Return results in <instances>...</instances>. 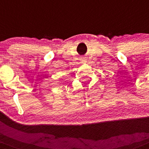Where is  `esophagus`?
Instances as JSON below:
<instances>
[{"label":"esophagus","mask_w":149,"mask_h":149,"mask_svg":"<svg viewBox=\"0 0 149 149\" xmlns=\"http://www.w3.org/2000/svg\"><path fill=\"white\" fill-rule=\"evenodd\" d=\"M81 62H82V63H86V59L85 58V57H81Z\"/></svg>","instance_id":"1"}]
</instances>
